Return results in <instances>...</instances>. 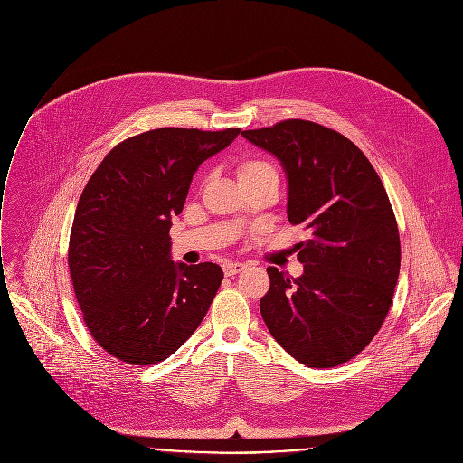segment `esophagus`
Returning <instances> with one entry per match:
<instances>
[{"label":"esophagus","mask_w":463,"mask_h":463,"mask_svg":"<svg viewBox=\"0 0 463 463\" xmlns=\"http://www.w3.org/2000/svg\"><path fill=\"white\" fill-rule=\"evenodd\" d=\"M222 269H224V273H226L228 277H232V275H235V273H241V271H244V269H246V264H242V262H233V260H228V262L222 266Z\"/></svg>","instance_id":"obj_1"}]
</instances>
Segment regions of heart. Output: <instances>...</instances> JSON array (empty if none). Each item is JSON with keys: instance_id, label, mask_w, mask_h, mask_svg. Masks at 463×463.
<instances>
[{"instance_id": "1", "label": "heart", "mask_w": 463, "mask_h": 463, "mask_svg": "<svg viewBox=\"0 0 463 463\" xmlns=\"http://www.w3.org/2000/svg\"><path fill=\"white\" fill-rule=\"evenodd\" d=\"M264 169H271L269 164L262 162V160H257V158H250V160H244L241 165H239V178H248V176H253Z\"/></svg>"}]
</instances>
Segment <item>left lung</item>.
Here are the masks:
<instances>
[{"label": "left lung", "instance_id": "1", "mask_svg": "<svg viewBox=\"0 0 463 463\" xmlns=\"http://www.w3.org/2000/svg\"><path fill=\"white\" fill-rule=\"evenodd\" d=\"M242 137L281 162L288 221L310 232L303 275L266 268L260 316L299 363L337 366L373 341L392 303L402 248L387 192L361 149L325 126L285 120Z\"/></svg>", "mask_w": 463, "mask_h": 463}]
</instances>
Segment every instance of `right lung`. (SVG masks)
<instances>
[{
    "mask_svg": "<svg viewBox=\"0 0 463 463\" xmlns=\"http://www.w3.org/2000/svg\"><path fill=\"white\" fill-rule=\"evenodd\" d=\"M239 133L146 131L113 147L83 188L69 271L90 335L120 361L158 363L204 319L224 273L213 262H173L171 217L199 165Z\"/></svg>",
    "mask_w": 463,
    "mask_h": 463,
    "instance_id": "right-lung-1",
    "label": "right lung"
}]
</instances>
